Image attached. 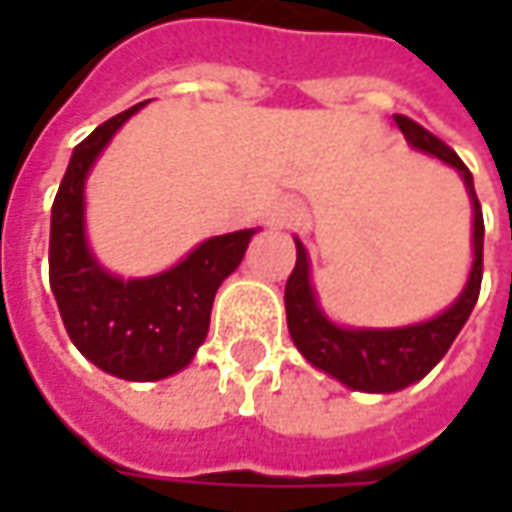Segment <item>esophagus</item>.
Masks as SVG:
<instances>
[{
    "mask_svg": "<svg viewBox=\"0 0 512 512\" xmlns=\"http://www.w3.org/2000/svg\"><path fill=\"white\" fill-rule=\"evenodd\" d=\"M302 205L299 202H293V199H285V202H279V205L273 207V213H270V225L273 227H293L302 222Z\"/></svg>",
    "mask_w": 512,
    "mask_h": 512,
    "instance_id": "esophagus-1",
    "label": "esophagus"
}]
</instances>
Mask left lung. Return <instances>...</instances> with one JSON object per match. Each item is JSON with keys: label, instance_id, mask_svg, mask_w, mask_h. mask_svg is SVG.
<instances>
[{"label": "left lung", "instance_id": "left-lung-1", "mask_svg": "<svg viewBox=\"0 0 512 512\" xmlns=\"http://www.w3.org/2000/svg\"><path fill=\"white\" fill-rule=\"evenodd\" d=\"M393 119L413 148L442 159L444 165L459 170V176L464 179L467 196L473 202V270L459 299L436 319L422 322V325L393 327V330H353V327L333 325L322 313L310 287L307 250L296 239V267L285 285L290 339L313 367L325 370L333 379L364 393H396L407 384L424 379L450 350L453 339L470 319L479 290H482L484 219L482 205L476 199V187H473V173L456 156V150L447 148L439 136L424 130L419 122L407 119L402 113H396Z\"/></svg>", "mask_w": 512, "mask_h": 512}]
</instances>
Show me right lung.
Instances as JSON below:
<instances>
[{"mask_svg": "<svg viewBox=\"0 0 512 512\" xmlns=\"http://www.w3.org/2000/svg\"><path fill=\"white\" fill-rule=\"evenodd\" d=\"M148 105V102H142ZM142 105L108 119L73 148L50 210V290L70 342L110 376L159 382L196 356L219 285L239 267L256 230L213 236L159 276L119 279L85 239V179L113 133Z\"/></svg>", "mask_w": 512, "mask_h": 512, "instance_id": "obj_1", "label": "right lung"}]
</instances>
